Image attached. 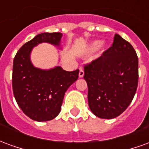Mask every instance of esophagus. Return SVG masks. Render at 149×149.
<instances>
[{"label":"esophagus","mask_w":149,"mask_h":149,"mask_svg":"<svg viewBox=\"0 0 149 149\" xmlns=\"http://www.w3.org/2000/svg\"><path fill=\"white\" fill-rule=\"evenodd\" d=\"M84 72L83 70V68H80V72H79V77H84Z\"/></svg>","instance_id":"34e87169"}]
</instances>
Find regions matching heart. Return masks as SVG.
Returning <instances> with one entry per match:
<instances>
[{
  "instance_id": "heart-1",
  "label": "heart",
  "mask_w": 149,
  "mask_h": 149,
  "mask_svg": "<svg viewBox=\"0 0 149 149\" xmlns=\"http://www.w3.org/2000/svg\"><path fill=\"white\" fill-rule=\"evenodd\" d=\"M100 45H101V43L100 41H96L95 43H93V45H92V49H97L98 48H100Z\"/></svg>"
}]
</instances>
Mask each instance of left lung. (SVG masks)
I'll list each match as a JSON object with an SVG mask.
<instances>
[{"label": "left lung", "instance_id": "1", "mask_svg": "<svg viewBox=\"0 0 149 149\" xmlns=\"http://www.w3.org/2000/svg\"><path fill=\"white\" fill-rule=\"evenodd\" d=\"M88 106L102 119L115 118L131 104L138 85V57L129 42L115 34L112 45L84 65Z\"/></svg>", "mask_w": 149, "mask_h": 149}]
</instances>
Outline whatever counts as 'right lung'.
Returning a JSON list of instances; mask_svg holds the SVG:
<instances>
[{"instance_id":"obj_1","label":"right lung","mask_w":149,"mask_h":149,"mask_svg":"<svg viewBox=\"0 0 149 149\" xmlns=\"http://www.w3.org/2000/svg\"><path fill=\"white\" fill-rule=\"evenodd\" d=\"M61 33L38 34L21 46L13 65V91L17 103L25 115L33 120L47 121L61 112L65 92L78 79L79 69L68 72L61 67L41 70L33 66L29 55L41 42L60 45Z\"/></svg>"}]
</instances>
